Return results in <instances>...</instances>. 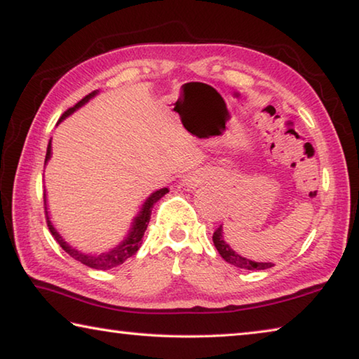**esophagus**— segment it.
<instances>
[{"instance_id": "34e87169", "label": "esophagus", "mask_w": 359, "mask_h": 359, "mask_svg": "<svg viewBox=\"0 0 359 359\" xmlns=\"http://www.w3.org/2000/svg\"><path fill=\"white\" fill-rule=\"evenodd\" d=\"M196 184H198V182L194 180V179H188V185H190L191 188H193V187H196Z\"/></svg>"}]
</instances>
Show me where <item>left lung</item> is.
<instances>
[{"label":"left lung","instance_id":"obj_1","mask_svg":"<svg viewBox=\"0 0 359 359\" xmlns=\"http://www.w3.org/2000/svg\"><path fill=\"white\" fill-rule=\"evenodd\" d=\"M212 241H214V245L217 247L218 253L222 255V258L229 264H233L236 267H241V269L263 271V269H269V267L274 266V263H258V261H252L248 258L241 257L239 253H236L233 248H231L223 239V226H222V224L215 229L214 236H212Z\"/></svg>","mask_w":359,"mask_h":359}]
</instances>
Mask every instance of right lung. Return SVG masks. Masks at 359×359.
Wrapping results in <instances>:
<instances>
[{
	"mask_svg": "<svg viewBox=\"0 0 359 359\" xmlns=\"http://www.w3.org/2000/svg\"><path fill=\"white\" fill-rule=\"evenodd\" d=\"M96 95V92H92L88 93L85 98H82L81 101L77 102L76 106L69 107L68 111H66L62 118H60V121H62L63 118L68 117V115H71L72 112L76 111V109H79L81 106H83L85 102H87L90 98H93V96ZM50 150H52V145L50 142H48L47 145V154H46V163L50 160ZM169 190L168 188H161V190H156L155 193H151L150 196L147 198V201H145L142 204V209L141 212H139L137 217L135 218V222H133V228L130 229L128 236H126V239L121 242L120 245H117L115 248H112L111 252H106V253H101V255H92V253H82L76 250V248H72L68 242H65V239L62 238L57 233V229L53 228V224L50 223V218H48V214H47V204H46V193H44V209H46V218H47V226L48 229H50V233L53 236V239H55L60 247L63 248V250L69 255V257H72L77 261H81L82 264L88 266V267H93V269H100V271H107V269H112V267H117L120 264H123L126 259H128L130 257H133L137 250L139 247H141V242H142V236L145 233V229H147V224L150 222V215H151V209H154V204L158 201V199H161L165 194L168 193Z\"/></svg>",
	"mask_w": 359,
	"mask_h": 359,
	"instance_id": "right-lung-1",
	"label": "right lung"
}]
</instances>
